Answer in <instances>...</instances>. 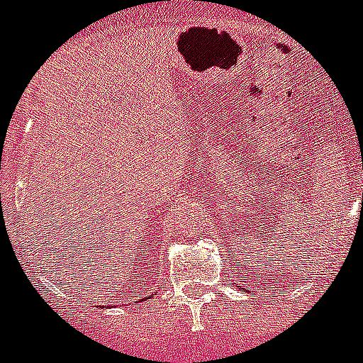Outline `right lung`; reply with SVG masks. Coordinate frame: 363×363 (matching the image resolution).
<instances>
[{
  "instance_id": "add662e5",
  "label": "right lung",
  "mask_w": 363,
  "mask_h": 363,
  "mask_svg": "<svg viewBox=\"0 0 363 363\" xmlns=\"http://www.w3.org/2000/svg\"><path fill=\"white\" fill-rule=\"evenodd\" d=\"M142 301H144V298H138V302H142Z\"/></svg>"
}]
</instances>
